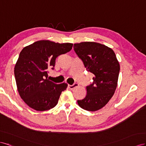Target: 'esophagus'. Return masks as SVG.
<instances>
[{"label": "esophagus", "mask_w": 146, "mask_h": 146, "mask_svg": "<svg viewBox=\"0 0 146 146\" xmlns=\"http://www.w3.org/2000/svg\"><path fill=\"white\" fill-rule=\"evenodd\" d=\"M79 86V84H78L77 82H74L73 84L72 85H68V87L70 89H73L74 88H75V87H78Z\"/></svg>", "instance_id": "obj_1"}]
</instances>
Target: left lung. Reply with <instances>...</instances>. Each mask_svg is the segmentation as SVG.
Returning a JSON list of instances; mask_svg holds the SVG:
<instances>
[{"label":"left lung","mask_w":146,"mask_h":146,"mask_svg":"<svg viewBox=\"0 0 146 146\" xmlns=\"http://www.w3.org/2000/svg\"><path fill=\"white\" fill-rule=\"evenodd\" d=\"M74 50L87 72L94 74L93 82L86 87V97L78 100L82 109L100 110L110 100L117 86L120 65L114 52L106 46L95 42L75 43Z\"/></svg>","instance_id":"1"}]
</instances>
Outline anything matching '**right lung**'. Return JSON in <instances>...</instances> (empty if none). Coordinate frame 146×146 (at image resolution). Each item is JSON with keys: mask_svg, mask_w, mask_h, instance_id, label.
<instances>
[{"mask_svg": "<svg viewBox=\"0 0 146 146\" xmlns=\"http://www.w3.org/2000/svg\"><path fill=\"white\" fill-rule=\"evenodd\" d=\"M72 47V43L40 40L21 51L15 66V76L20 97L29 107L44 111L56 106L68 85L49 81L48 71L54 69L58 56L69 52Z\"/></svg>", "mask_w": 146, "mask_h": 146, "instance_id": "add662e5", "label": "right lung"}]
</instances>
